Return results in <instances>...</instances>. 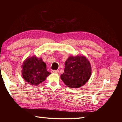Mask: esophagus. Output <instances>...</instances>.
Here are the masks:
<instances>
[{
    "mask_svg": "<svg viewBox=\"0 0 122 122\" xmlns=\"http://www.w3.org/2000/svg\"><path fill=\"white\" fill-rule=\"evenodd\" d=\"M51 72L53 73H59V70H52Z\"/></svg>",
    "mask_w": 122,
    "mask_h": 122,
    "instance_id": "esophagus-1",
    "label": "esophagus"
}]
</instances>
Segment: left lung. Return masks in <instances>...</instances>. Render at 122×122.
I'll use <instances>...</instances> for the list:
<instances>
[{"label":"left lung","instance_id":"8db88e82","mask_svg":"<svg viewBox=\"0 0 122 122\" xmlns=\"http://www.w3.org/2000/svg\"><path fill=\"white\" fill-rule=\"evenodd\" d=\"M91 74V67L85 56H70L65 62L64 73L61 79L66 86L77 88L84 85Z\"/></svg>","mask_w":122,"mask_h":122}]
</instances>
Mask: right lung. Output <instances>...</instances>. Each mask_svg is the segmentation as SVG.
I'll return each mask as SVG.
<instances>
[{
    "mask_svg": "<svg viewBox=\"0 0 122 122\" xmlns=\"http://www.w3.org/2000/svg\"><path fill=\"white\" fill-rule=\"evenodd\" d=\"M23 78L32 85H38L45 81L51 74L46 69V64L42 59L36 56L28 58L22 66Z\"/></svg>",
    "mask_w": 122,
    "mask_h": 122,
    "instance_id": "1",
    "label": "right lung"
}]
</instances>
